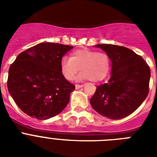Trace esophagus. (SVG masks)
<instances>
[{"label":"esophagus","mask_w":157,"mask_h":157,"mask_svg":"<svg viewBox=\"0 0 157 157\" xmlns=\"http://www.w3.org/2000/svg\"><path fill=\"white\" fill-rule=\"evenodd\" d=\"M83 85H76V90H78V89L80 88H82L83 87Z\"/></svg>","instance_id":"1"}]
</instances>
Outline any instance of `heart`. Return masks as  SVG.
<instances>
[{
	"mask_svg": "<svg viewBox=\"0 0 157 157\" xmlns=\"http://www.w3.org/2000/svg\"><path fill=\"white\" fill-rule=\"evenodd\" d=\"M81 68L78 81L90 80L98 82L107 77L110 70V59L105 53L95 52L89 49H80L71 54L70 59L63 58L60 70L67 81H72Z\"/></svg>",
	"mask_w": 157,
	"mask_h": 157,
	"instance_id": "b5f03b06",
	"label": "heart"
}]
</instances>
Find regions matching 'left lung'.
<instances>
[{"instance_id": "1", "label": "left lung", "mask_w": 157, "mask_h": 157, "mask_svg": "<svg viewBox=\"0 0 157 157\" xmlns=\"http://www.w3.org/2000/svg\"><path fill=\"white\" fill-rule=\"evenodd\" d=\"M112 62L111 77L97 86L90 98L96 112L112 120L128 117L137 110L148 94L150 67L144 59L126 47L98 44Z\"/></svg>"}]
</instances>
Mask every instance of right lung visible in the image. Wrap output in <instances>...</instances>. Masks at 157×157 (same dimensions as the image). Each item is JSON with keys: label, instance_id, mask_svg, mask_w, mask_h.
I'll return each instance as SVG.
<instances>
[{"label": "right lung", "instance_id": "add662e5", "mask_svg": "<svg viewBox=\"0 0 157 157\" xmlns=\"http://www.w3.org/2000/svg\"><path fill=\"white\" fill-rule=\"evenodd\" d=\"M72 48L43 42L17 56L9 69L7 87L24 113L38 120H47L65 108L75 86L64 78L60 63Z\"/></svg>", "mask_w": 157, "mask_h": 157}]
</instances>
